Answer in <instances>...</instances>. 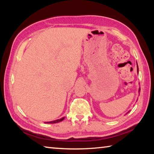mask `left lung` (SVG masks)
Instances as JSON below:
<instances>
[{
  "instance_id": "1",
  "label": "left lung",
  "mask_w": 154,
  "mask_h": 154,
  "mask_svg": "<svg viewBox=\"0 0 154 154\" xmlns=\"http://www.w3.org/2000/svg\"><path fill=\"white\" fill-rule=\"evenodd\" d=\"M137 72H138V73H139V68H138V64H137ZM140 88H139V92H140ZM129 112H130V111L128 112V113H129ZM127 113H126V114H127Z\"/></svg>"
}]
</instances>
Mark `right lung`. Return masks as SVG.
<instances>
[{"label": "right lung", "instance_id": "obj_1", "mask_svg": "<svg viewBox=\"0 0 154 154\" xmlns=\"http://www.w3.org/2000/svg\"><path fill=\"white\" fill-rule=\"evenodd\" d=\"M65 118V117H64V118H62L61 119H56V120H54V121H51V122H45V123H47V124H55V123H58V122H62L63 119Z\"/></svg>", "mask_w": 154, "mask_h": 154}]
</instances>
